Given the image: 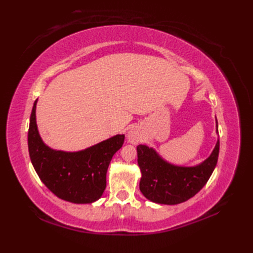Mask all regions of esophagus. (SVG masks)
<instances>
[{"label": "esophagus", "mask_w": 253, "mask_h": 253, "mask_svg": "<svg viewBox=\"0 0 253 253\" xmlns=\"http://www.w3.org/2000/svg\"><path fill=\"white\" fill-rule=\"evenodd\" d=\"M127 139H128L129 142L134 143V144L139 142L140 135H139L138 132H137V129L133 128V129H131V131H128V133H127Z\"/></svg>", "instance_id": "esophagus-1"}]
</instances>
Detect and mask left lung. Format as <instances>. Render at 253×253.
<instances>
[{"mask_svg":"<svg viewBox=\"0 0 253 253\" xmlns=\"http://www.w3.org/2000/svg\"><path fill=\"white\" fill-rule=\"evenodd\" d=\"M219 140L209 158L196 167H177L166 163L157 153L139 144L137 147L141 171L139 189L149 201L164 205H176L193 197L209 180L217 164Z\"/></svg>","mask_w":253,"mask_h":253,"instance_id":"left-lung-1","label":"left lung"}]
</instances>
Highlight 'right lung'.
<instances>
[{"instance_id":"right-lung-1","label":"right lung","mask_w":253,"mask_h":253,"mask_svg":"<svg viewBox=\"0 0 253 253\" xmlns=\"http://www.w3.org/2000/svg\"><path fill=\"white\" fill-rule=\"evenodd\" d=\"M34 103L28 128V151L40 179L59 198L75 204H89L101 197L106 171L124 144L125 135H116L84 151L66 153L49 149L41 140L36 125Z\"/></svg>"}]
</instances>
